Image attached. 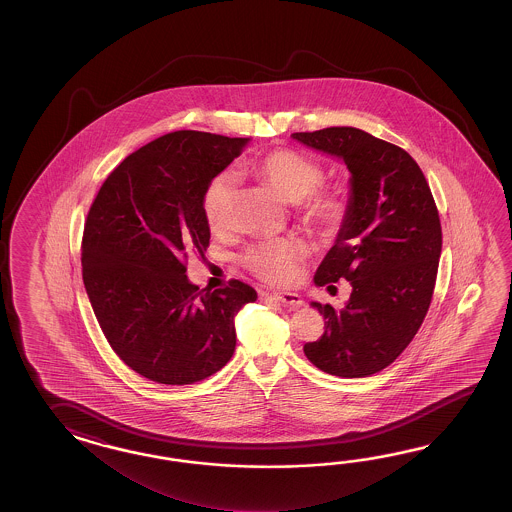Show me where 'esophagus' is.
<instances>
[{"instance_id": "esophagus-1", "label": "esophagus", "mask_w": 512, "mask_h": 512, "mask_svg": "<svg viewBox=\"0 0 512 512\" xmlns=\"http://www.w3.org/2000/svg\"><path fill=\"white\" fill-rule=\"evenodd\" d=\"M272 296L278 298L285 307H291V309H298V307L304 305V300H302V296L298 293H287V291H283V293H272Z\"/></svg>"}]
</instances>
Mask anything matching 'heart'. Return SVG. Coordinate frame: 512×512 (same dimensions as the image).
I'll return each mask as SVG.
<instances>
[{"label":"heart","instance_id":"1","mask_svg":"<svg viewBox=\"0 0 512 512\" xmlns=\"http://www.w3.org/2000/svg\"><path fill=\"white\" fill-rule=\"evenodd\" d=\"M251 172L287 203H294L298 223L311 236L331 238L348 218L349 203L337 188H324L326 172L302 153L278 148L258 157ZM234 194V175L221 172L208 181L203 192V214L212 230L227 227ZM305 247L294 238L260 241L240 256L241 265L256 278L272 285H289L296 280Z\"/></svg>","mask_w":512,"mask_h":512}]
</instances>
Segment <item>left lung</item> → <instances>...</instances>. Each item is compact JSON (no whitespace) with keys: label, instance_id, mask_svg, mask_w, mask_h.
I'll list each match as a JSON object with an SVG mask.
<instances>
[{"label":"left lung","instance_id":"1","mask_svg":"<svg viewBox=\"0 0 512 512\" xmlns=\"http://www.w3.org/2000/svg\"><path fill=\"white\" fill-rule=\"evenodd\" d=\"M293 139L337 155L351 172L348 218L315 283L348 280L353 291L340 311L313 302L326 322L305 357L329 375L370 377L403 353L432 302L443 243L434 196L410 153L359 128Z\"/></svg>","mask_w":512,"mask_h":512}]
</instances>
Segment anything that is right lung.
Instances as JSON below:
<instances>
[{
    "instance_id": "right-lung-1",
    "label": "right lung",
    "mask_w": 512,
    "mask_h": 512,
    "mask_svg": "<svg viewBox=\"0 0 512 512\" xmlns=\"http://www.w3.org/2000/svg\"><path fill=\"white\" fill-rule=\"evenodd\" d=\"M249 139L207 131L166 133L108 175L87 212L82 278L98 326L119 359L159 384H194L236 349L234 315L258 298L251 285L188 282L190 254L210 229L203 192Z\"/></svg>"
}]
</instances>
